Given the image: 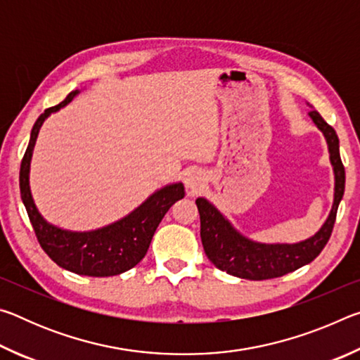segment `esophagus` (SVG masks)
Here are the masks:
<instances>
[{
  "instance_id": "1",
  "label": "esophagus",
  "mask_w": 360,
  "mask_h": 360,
  "mask_svg": "<svg viewBox=\"0 0 360 360\" xmlns=\"http://www.w3.org/2000/svg\"><path fill=\"white\" fill-rule=\"evenodd\" d=\"M203 176H202V173H198V172H191L187 174V178H186V187L188 188V191L191 192H197L200 187L203 186Z\"/></svg>"
}]
</instances>
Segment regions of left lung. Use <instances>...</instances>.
Listing matches in <instances>:
<instances>
[{
  "mask_svg": "<svg viewBox=\"0 0 360 360\" xmlns=\"http://www.w3.org/2000/svg\"><path fill=\"white\" fill-rule=\"evenodd\" d=\"M326 138L335 176L333 203L326 222L309 238L298 243H259L236 230L214 205L203 197L195 200L200 212V236L205 254L216 268L231 276L262 281L279 278L313 262L330 238L338 205L345 193V167L340 158L338 136L318 111L308 112Z\"/></svg>",
  "mask_w": 360,
  "mask_h": 360,
  "instance_id": "left-lung-1",
  "label": "left lung"
}]
</instances>
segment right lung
I'll return each instance as SVG.
<instances>
[{
	"label": "right lung",
	"mask_w": 360,
	"mask_h": 360,
	"mask_svg": "<svg viewBox=\"0 0 360 360\" xmlns=\"http://www.w3.org/2000/svg\"><path fill=\"white\" fill-rule=\"evenodd\" d=\"M77 94L79 90H72L60 105L46 109L34 122L20 165L22 202L25 205L41 248L58 266L82 276H115L143 260L163 216L178 200L184 198V184L173 182L158 188L130 214L101 229L72 231L47 222L36 208L30 188V163L36 138L44 120L52 112H57L68 105Z\"/></svg>",
	"instance_id": "obj_1"
}]
</instances>
